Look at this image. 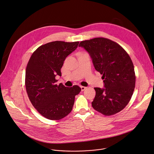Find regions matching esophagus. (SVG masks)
I'll return each mask as SVG.
<instances>
[{"instance_id":"obj_1","label":"esophagus","mask_w":154,"mask_h":154,"mask_svg":"<svg viewBox=\"0 0 154 154\" xmlns=\"http://www.w3.org/2000/svg\"><path fill=\"white\" fill-rule=\"evenodd\" d=\"M81 91H84L85 89H86V87H85V86H81Z\"/></svg>"}]
</instances>
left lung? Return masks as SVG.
<instances>
[{
    "mask_svg": "<svg viewBox=\"0 0 154 154\" xmlns=\"http://www.w3.org/2000/svg\"><path fill=\"white\" fill-rule=\"evenodd\" d=\"M89 54L94 68L102 75L104 88H95L92 106L96 111L112 115L122 111L132 96L135 75L132 60L117 43L103 38L80 42Z\"/></svg>",
    "mask_w": 154,
    "mask_h": 154,
    "instance_id": "left-lung-1",
    "label": "left lung"
}]
</instances>
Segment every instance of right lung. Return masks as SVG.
I'll list each match as a JSON object with an SVG mask.
<instances>
[{
  "label": "right lung",
  "mask_w": 154,
  "mask_h": 154,
  "mask_svg": "<svg viewBox=\"0 0 154 154\" xmlns=\"http://www.w3.org/2000/svg\"><path fill=\"white\" fill-rule=\"evenodd\" d=\"M79 42L55 41L39 47L32 55L26 69L25 86L34 108L46 118L59 120L72 111L75 97L81 89L56 84V75L66 57L77 48Z\"/></svg>",
  "instance_id": "obj_1"
}]
</instances>
